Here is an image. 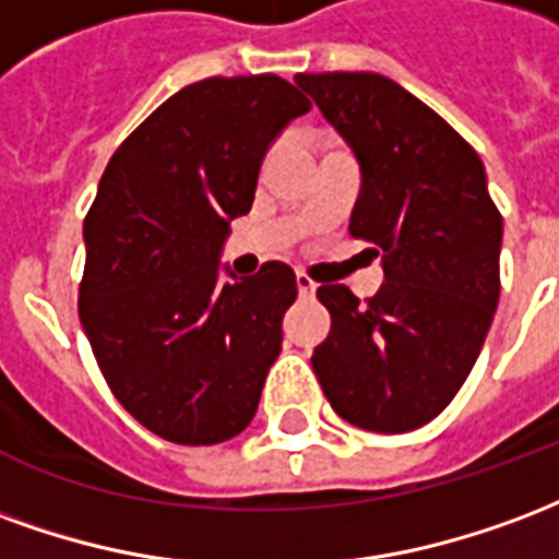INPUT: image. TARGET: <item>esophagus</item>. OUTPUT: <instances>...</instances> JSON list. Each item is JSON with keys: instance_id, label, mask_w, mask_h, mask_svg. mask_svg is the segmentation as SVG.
Segmentation results:
<instances>
[{"instance_id": "34e87169", "label": "esophagus", "mask_w": 559, "mask_h": 559, "mask_svg": "<svg viewBox=\"0 0 559 559\" xmlns=\"http://www.w3.org/2000/svg\"><path fill=\"white\" fill-rule=\"evenodd\" d=\"M295 283H297V295H300V297L316 295V280H312L309 274H304V271H297Z\"/></svg>"}]
</instances>
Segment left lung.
Masks as SVG:
<instances>
[{"mask_svg": "<svg viewBox=\"0 0 559 559\" xmlns=\"http://www.w3.org/2000/svg\"><path fill=\"white\" fill-rule=\"evenodd\" d=\"M295 83L360 163L348 231L384 264L369 300L321 285L330 333L312 369L330 408L357 429H419L450 405L486 342L503 217L479 154L399 83L369 71L297 73Z\"/></svg>", "mask_w": 559, "mask_h": 559, "instance_id": "1", "label": "left lung"}]
</instances>
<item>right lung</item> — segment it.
Returning a JSON list of instances; mask_svg holds the SVG:
<instances>
[{
	"label": "right lung",
	"mask_w": 559,
	"mask_h": 559,
	"mask_svg": "<svg viewBox=\"0 0 559 559\" xmlns=\"http://www.w3.org/2000/svg\"><path fill=\"white\" fill-rule=\"evenodd\" d=\"M304 112L276 73L187 85L118 145L85 214L80 321L112 396L166 441H229L255 417L295 271L219 283V250L267 145Z\"/></svg>",
	"instance_id": "1"
}]
</instances>
